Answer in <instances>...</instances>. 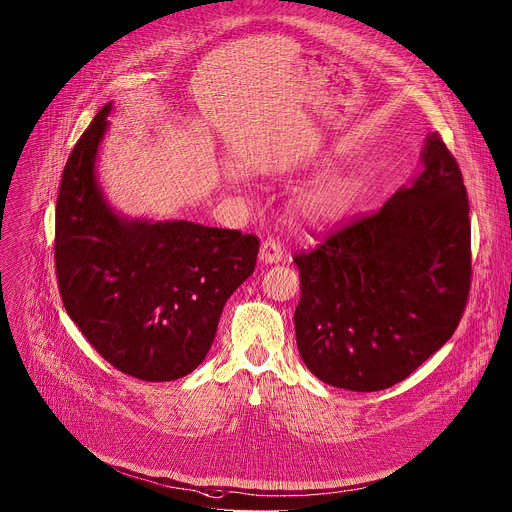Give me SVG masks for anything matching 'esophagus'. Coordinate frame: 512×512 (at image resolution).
I'll use <instances>...</instances> for the list:
<instances>
[{
  "instance_id": "34e87169",
  "label": "esophagus",
  "mask_w": 512,
  "mask_h": 512,
  "mask_svg": "<svg viewBox=\"0 0 512 512\" xmlns=\"http://www.w3.org/2000/svg\"><path fill=\"white\" fill-rule=\"evenodd\" d=\"M259 257L263 263H280L284 257V249H282L280 241H276V238H271V236L265 238V241L261 243Z\"/></svg>"
}]
</instances>
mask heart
Wrapping results in <instances>:
<instances>
[{
  "label": "heart",
  "mask_w": 512,
  "mask_h": 512,
  "mask_svg": "<svg viewBox=\"0 0 512 512\" xmlns=\"http://www.w3.org/2000/svg\"><path fill=\"white\" fill-rule=\"evenodd\" d=\"M354 193H356L354 179L350 177L329 179L302 201V212L315 220L331 218L348 206Z\"/></svg>",
  "instance_id": "obj_1"
}]
</instances>
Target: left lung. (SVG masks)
Wrapping results in <instances>:
<instances>
[{"instance_id":"left-lung-1","label":"left lung","mask_w":512,"mask_h":512,"mask_svg":"<svg viewBox=\"0 0 512 512\" xmlns=\"http://www.w3.org/2000/svg\"><path fill=\"white\" fill-rule=\"evenodd\" d=\"M412 187L294 255L298 352L317 379L389 389L445 346L471 288V222L461 168L434 131Z\"/></svg>"}]
</instances>
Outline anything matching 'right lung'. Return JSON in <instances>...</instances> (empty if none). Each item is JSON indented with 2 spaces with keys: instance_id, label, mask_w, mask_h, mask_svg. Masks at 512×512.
Here are the masks:
<instances>
[{
  "instance_id": "obj_1",
  "label": "right lung",
  "mask_w": 512,
  "mask_h": 512,
  "mask_svg": "<svg viewBox=\"0 0 512 512\" xmlns=\"http://www.w3.org/2000/svg\"><path fill=\"white\" fill-rule=\"evenodd\" d=\"M111 102L65 162L55 206V274L67 315L117 370L142 381L193 372L230 294L255 269L259 238L187 220L127 222L94 179Z\"/></svg>"
}]
</instances>
